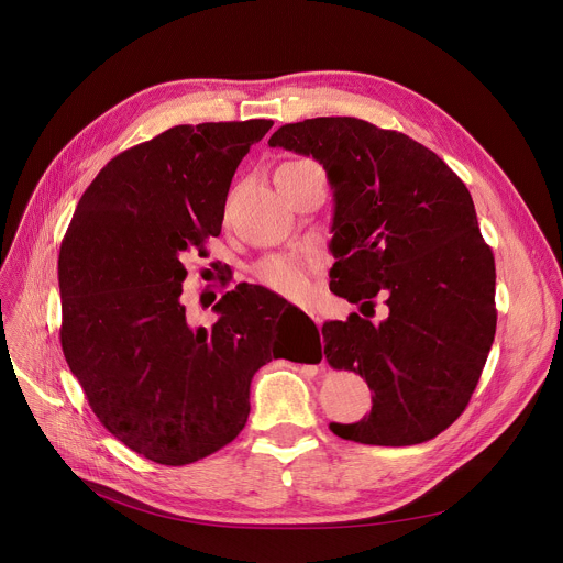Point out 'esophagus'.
Segmentation results:
<instances>
[{"label":"esophagus","instance_id":"1","mask_svg":"<svg viewBox=\"0 0 563 563\" xmlns=\"http://www.w3.org/2000/svg\"><path fill=\"white\" fill-rule=\"evenodd\" d=\"M308 314H310V317H312V321H314V323H317V325H321V317H319V314H317V312H314V310H310V312H308Z\"/></svg>","mask_w":563,"mask_h":563}]
</instances>
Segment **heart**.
<instances>
[{"mask_svg": "<svg viewBox=\"0 0 563 563\" xmlns=\"http://www.w3.org/2000/svg\"><path fill=\"white\" fill-rule=\"evenodd\" d=\"M255 276L287 298L298 300L310 294V267L296 258H267L255 267Z\"/></svg>", "mask_w": 563, "mask_h": 563, "instance_id": "1", "label": "heart"}]
</instances>
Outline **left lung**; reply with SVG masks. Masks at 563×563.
Wrapping results in <instances>:
<instances>
[{"label":"left lung","instance_id":"8db88e82","mask_svg":"<svg viewBox=\"0 0 563 563\" xmlns=\"http://www.w3.org/2000/svg\"><path fill=\"white\" fill-rule=\"evenodd\" d=\"M272 147L317 159L334 197L330 289L388 317L323 323L332 368L360 373L371 413L332 422L343 440L420 444L457 420L496 332V269L472 195L422 143L352 117L278 128Z\"/></svg>","mask_w":563,"mask_h":563}]
</instances>
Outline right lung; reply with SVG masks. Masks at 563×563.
<instances>
[{"mask_svg": "<svg viewBox=\"0 0 563 563\" xmlns=\"http://www.w3.org/2000/svg\"><path fill=\"white\" fill-rule=\"evenodd\" d=\"M272 125H175L121 152L65 233V360L96 418L152 463L190 465L229 444L246 424L253 375L283 356L272 323L294 308L269 289L240 283L211 328H192L181 302L184 255L220 235L235 168Z\"/></svg>", "mask_w": 563, "mask_h": 563, "instance_id": "1", "label": "right lung"}]
</instances>
